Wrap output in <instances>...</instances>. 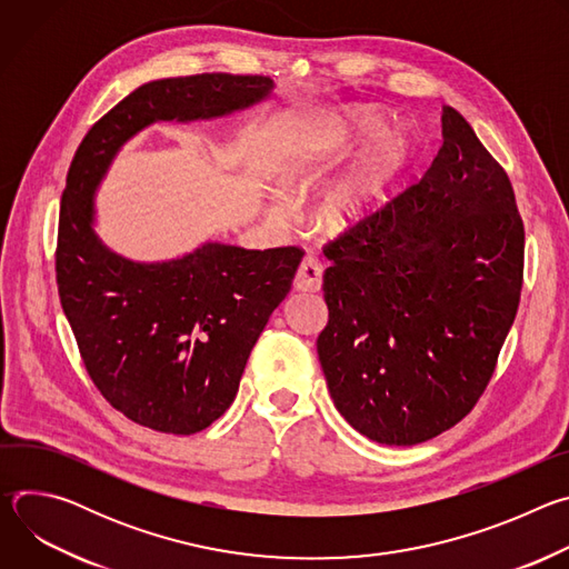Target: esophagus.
Instances as JSON below:
<instances>
[{"mask_svg": "<svg viewBox=\"0 0 569 569\" xmlns=\"http://www.w3.org/2000/svg\"><path fill=\"white\" fill-rule=\"evenodd\" d=\"M321 263L315 257H306L295 274V290L299 292H319L321 288Z\"/></svg>", "mask_w": 569, "mask_h": 569, "instance_id": "1", "label": "esophagus"}]
</instances>
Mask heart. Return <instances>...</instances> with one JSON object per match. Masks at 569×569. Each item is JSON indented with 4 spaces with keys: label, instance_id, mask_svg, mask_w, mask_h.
Returning <instances> with one entry per match:
<instances>
[{
    "label": "heart",
    "instance_id": "1",
    "mask_svg": "<svg viewBox=\"0 0 569 569\" xmlns=\"http://www.w3.org/2000/svg\"><path fill=\"white\" fill-rule=\"evenodd\" d=\"M385 114L376 108H351L336 117L331 128L312 137L308 150L299 159V171L315 178L329 171L340 159L373 140L362 150L353 169L340 178L321 204V220L331 229H351L373 213L385 198L396 176L408 164L412 143L408 132L398 126L382 128ZM272 220H283L286 211L279 204L270 207Z\"/></svg>",
    "mask_w": 569,
    "mask_h": 569
}]
</instances>
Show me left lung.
Masks as SVG:
<instances>
[{
	"label": "left lung",
	"instance_id": "8db88e82",
	"mask_svg": "<svg viewBox=\"0 0 569 569\" xmlns=\"http://www.w3.org/2000/svg\"><path fill=\"white\" fill-rule=\"evenodd\" d=\"M423 180L323 248L319 362L338 412L385 446L459 423L518 312L525 227L505 169L443 106Z\"/></svg>",
	"mask_w": 569,
	"mask_h": 569
}]
</instances>
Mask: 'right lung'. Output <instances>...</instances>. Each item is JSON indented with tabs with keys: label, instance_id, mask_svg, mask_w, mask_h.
Masks as SVG:
<instances>
[{
	"label": "right lung",
	"instance_id": "1",
	"mask_svg": "<svg viewBox=\"0 0 569 569\" xmlns=\"http://www.w3.org/2000/svg\"><path fill=\"white\" fill-rule=\"evenodd\" d=\"M272 90L266 76L150 80L94 123L73 154L58 224L60 303L103 398L143 428L193 435L224 415L303 252L207 240L178 259L132 261L99 238L97 191L143 128L229 117L268 101Z\"/></svg>",
	"mask_w": 569,
	"mask_h": 569
}]
</instances>
